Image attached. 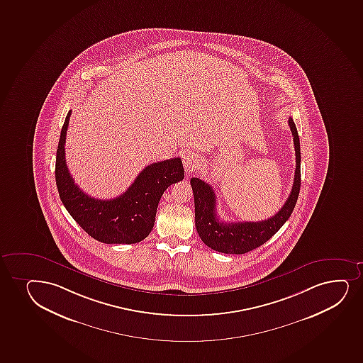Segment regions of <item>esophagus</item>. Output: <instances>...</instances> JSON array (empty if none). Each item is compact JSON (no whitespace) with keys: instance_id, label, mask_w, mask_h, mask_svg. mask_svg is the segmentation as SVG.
Listing matches in <instances>:
<instances>
[{"instance_id":"1","label":"esophagus","mask_w":363,"mask_h":363,"mask_svg":"<svg viewBox=\"0 0 363 363\" xmlns=\"http://www.w3.org/2000/svg\"><path fill=\"white\" fill-rule=\"evenodd\" d=\"M200 157H199V155L196 152H194V151H186L183 156V164L184 168H185V171L190 173L192 169H195L196 167H199L200 164Z\"/></svg>"}]
</instances>
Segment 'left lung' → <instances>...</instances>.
Masks as SVG:
<instances>
[{"instance_id":"obj_1","label":"left lung","mask_w":363,"mask_h":363,"mask_svg":"<svg viewBox=\"0 0 363 363\" xmlns=\"http://www.w3.org/2000/svg\"><path fill=\"white\" fill-rule=\"evenodd\" d=\"M296 149V175L292 191L284 207L274 217L262 221H220L217 216V197L212 186L200 178H191L195 199V225L201 240L209 248L225 255H245L270 240L291 217L300 190V143L296 123L288 118Z\"/></svg>"}]
</instances>
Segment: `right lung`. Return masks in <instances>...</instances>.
<instances>
[{"instance_id":"1","label":"right lung","mask_w":363,"mask_h":363,"mask_svg":"<svg viewBox=\"0 0 363 363\" xmlns=\"http://www.w3.org/2000/svg\"><path fill=\"white\" fill-rule=\"evenodd\" d=\"M71 110L59 138L55 182L64 207L86 233L108 245L137 243L154 228L160 199L172 184L184 179L179 157L146 166L127 191L113 200H99L84 194L72 179L65 161V139Z\"/></svg>"}]
</instances>
